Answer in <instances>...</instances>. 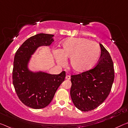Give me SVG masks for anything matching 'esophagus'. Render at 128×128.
<instances>
[{
  "mask_svg": "<svg viewBox=\"0 0 128 128\" xmlns=\"http://www.w3.org/2000/svg\"><path fill=\"white\" fill-rule=\"evenodd\" d=\"M70 75H66V80H70Z\"/></svg>",
  "mask_w": 128,
  "mask_h": 128,
  "instance_id": "34e87169",
  "label": "esophagus"
}]
</instances>
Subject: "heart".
I'll list each match as a JSON object with an SVG mask.
<instances>
[{
  "label": "heart",
  "instance_id": "heart-1",
  "mask_svg": "<svg viewBox=\"0 0 128 128\" xmlns=\"http://www.w3.org/2000/svg\"><path fill=\"white\" fill-rule=\"evenodd\" d=\"M57 62L66 63L70 58V65L76 72H83L92 67L98 62L101 48L98 43L85 38H70L62 44V50L54 51Z\"/></svg>",
  "mask_w": 128,
  "mask_h": 128
}]
</instances>
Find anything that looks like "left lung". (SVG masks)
I'll use <instances>...</instances> for the list:
<instances>
[{"mask_svg":"<svg viewBox=\"0 0 128 128\" xmlns=\"http://www.w3.org/2000/svg\"><path fill=\"white\" fill-rule=\"evenodd\" d=\"M101 56L96 66L80 74L71 75L70 94L74 106L88 112L101 105L110 93L114 78L113 62L102 44Z\"/></svg>","mask_w":128,"mask_h":128,"instance_id":"1","label":"left lung"}]
</instances>
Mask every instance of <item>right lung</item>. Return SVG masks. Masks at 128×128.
<instances>
[{"label":"right lung","mask_w":128,"mask_h":128,"mask_svg":"<svg viewBox=\"0 0 128 128\" xmlns=\"http://www.w3.org/2000/svg\"><path fill=\"white\" fill-rule=\"evenodd\" d=\"M54 35L39 34L24 42L16 52L12 70V83L20 100L33 109H42L50 104L58 86L66 78V72L58 74L34 73L27 64L31 55L40 46H50Z\"/></svg>","instance_id":"add662e5"}]
</instances>
